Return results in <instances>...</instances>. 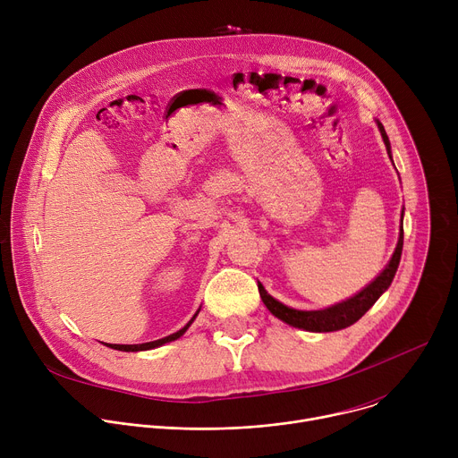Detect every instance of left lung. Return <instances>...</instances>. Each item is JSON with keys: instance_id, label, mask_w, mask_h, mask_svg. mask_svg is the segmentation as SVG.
<instances>
[{"instance_id": "8db88e82", "label": "left lung", "mask_w": 458, "mask_h": 458, "mask_svg": "<svg viewBox=\"0 0 458 458\" xmlns=\"http://www.w3.org/2000/svg\"><path fill=\"white\" fill-rule=\"evenodd\" d=\"M377 126L380 130V136L382 141L386 145L387 156L391 159V145L387 140L386 130L382 126V123L377 119ZM394 163V159H391ZM404 216V214H403ZM403 244H404V228L401 223V232H399V242L395 246L394 255H391L389 263L386 265V268L364 288L360 290L357 295H353L352 299H346L343 302H337L330 308H324V310H295L290 308L283 302H279L277 299H274L263 284H257L259 286V293L260 299H263L265 306L270 310L272 315H276L277 318H281L283 322L293 326V328H301L306 332H315V334H324V332H337V330H344L348 326L355 324L375 302L377 299L389 288L391 281H394L399 263H401V255H403Z\"/></svg>"}]
</instances>
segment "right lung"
I'll list each match as a JSON object with an SVG mask.
<instances>
[{
  "label": "right lung",
  "mask_w": 458,
  "mask_h": 458,
  "mask_svg": "<svg viewBox=\"0 0 458 458\" xmlns=\"http://www.w3.org/2000/svg\"><path fill=\"white\" fill-rule=\"evenodd\" d=\"M199 310H201V308H199ZM199 310L195 311V315L188 320V324L184 326V328H181L179 332H175V334H172V335H168V337H163V339H157V341H152V343H143V344H106V346L112 348V350H119V352H147V350L159 348V346H163V344H166V343H172V341H177L179 337H182L184 332L190 328V324L195 320V317H198Z\"/></svg>",
  "instance_id": "1"
}]
</instances>
